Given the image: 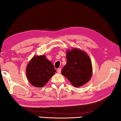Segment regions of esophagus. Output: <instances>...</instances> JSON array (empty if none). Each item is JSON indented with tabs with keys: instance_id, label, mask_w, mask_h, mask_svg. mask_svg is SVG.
Segmentation results:
<instances>
[{
	"instance_id": "1",
	"label": "esophagus",
	"mask_w": 121,
	"mask_h": 121,
	"mask_svg": "<svg viewBox=\"0 0 121 121\" xmlns=\"http://www.w3.org/2000/svg\"><path fill=\"white\" fill-rule=\"evenodd\" d=\"M57 71H58V73H61V68H58V70H57Z\"/></svg>"
}]
</instances>
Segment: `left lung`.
Wrapping results in <instances>:
<instances>
[{
    "mask_svg": "<svg viewBox=\"0 0 121 121\" xmlns=\"http://www.w3.org/2000/svg\"><path fill=\"white\" fill-rule=\"evenodd\" d=\"M92 64L89 56L83 51L74 48L67 52V64L61 71L73 86L86 83L92 76Z\"/></svg>",
    "mask_w": 121,
    "mask_h": 121,
    "instance_id": "8db88e82",
    "label": "left lung"
}]
</instances>
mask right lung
I'll return each instance as SVG.
<instances>
[{
    "label": "right lung",
    "mask_w": 121,
    "mask_h": 121,
    "mask_svg": "<svg viewBox=\"0 0 121 121\" xmlns=\"http://www.w3.org/2000/svg\"><path fill=\"white\" fill-rule=\"evenodd\" d=\"M56 73L52 62L45 58V56H36L30 61L26 67V76L32 85L42 87Z\"/></svg>",
    "instance_id": "add662e5"
}]
</instances>
